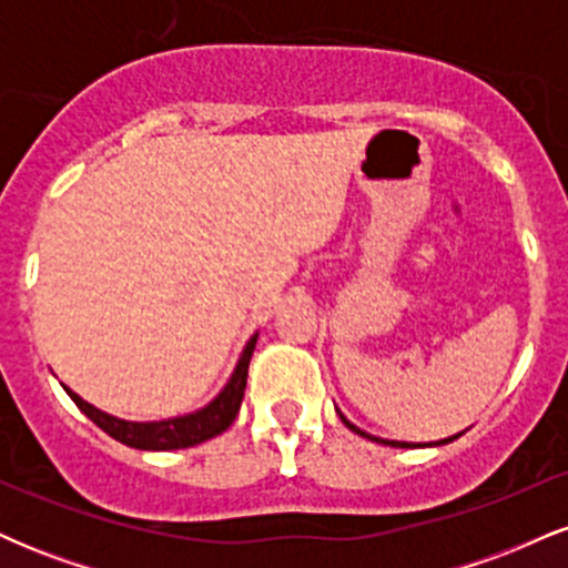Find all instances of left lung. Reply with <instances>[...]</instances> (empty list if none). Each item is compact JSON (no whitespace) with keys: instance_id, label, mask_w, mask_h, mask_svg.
<instances>
[{"instance_id":"1","label":"left lung","mask_w":568,"mask_h":568,"mask_svg":"<svg viewBox=\"0 0 568 568\" xmlns=\"http://www.w3.org/2000/svg\"><path fill=\"white\" fill-rule=\"evenodd\" d=\"M342 422L352 429V433L363 435V438H371V440H376V443H384V446H395V448H414V443H397V440H382V438H374V435H368V433H363V429H357L355 425H352V422L344 419V416H342ZM456 438H459V435H456ZM448 440H454V438H448ZM448 440H443V443H448Z\"/></svg>"}]
</instances>
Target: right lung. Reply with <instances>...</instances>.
<instances>
[{"label":"right lung","instance_id":"add662e5","mask_svg":"<svg viewBox=\"0 0 568 568\" xmlns=\"http://www.w3.org/2000/svg\"><path fill=\"white\" fill-rule=\"evenodd\" d=\"M256 349V336L247 342L243 349V357H240L237 368H234L230 384L224 387L216 400L207 408L197 410V414L179 416V419L168 422H125L116 419V416L103 414L90 403H84L80 395L71 393L69 387H63L69 393L71 400L77 403V408L88 416L93 425H98L106 435H112L114 440L125 443L130 448H143V452H171V448H189L197 446V443H205L216 435L224 433L226 427L232 425L234 416H237L240 403H243L245 395V382H247V366H251V355Z\"/></svg>","mask_w":568,"mask_h":568}]
</instances>
